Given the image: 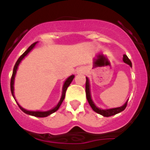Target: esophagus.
<instances>
[{"label": "esophagus", "instance_id": "1", "mask_svg": "<svg viewBox=\"0 0 150 150\" xmlns=\"http://www.w3.org/2000/svg\"><path fill=\"white\" fill-rule=\"evenodd\" d=\"M83 70H79V71H78L77 72H78V73H83Z\"/></svg>", "mask_w": 150, "mask_h": 150}]
</instances>
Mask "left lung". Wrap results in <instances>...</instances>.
<instances>
[{"label":"left lung","mask_w":150,"mask_h":150,"mask_svg":"<svg viewBox=\"0 0 150 150\" xmlns=\"http://www.w3.org/2000/svg\"><path fill=\"white\" fill-rule=\"evenodd\" d=\"M123 62L125 63L128 64V65H130L131 67H132V62L130 61V59H128V56L126 55H123ZM86 78V98L88 100V104H90L91 107L92 108L95 112H96L97 113H98V114L102 115V116H106V117H109V116H113V115H116L119 112H122V111L124 110L127 107V103L128 101H126V103L122 106V107H116V108H112V109H109V110H101L98 107H97L94 104V102L92 101L91 98V94H90V88H89V82H88V79L87 77Z\"/></svg>","instance_id":"8db88e82"}]
</instances>
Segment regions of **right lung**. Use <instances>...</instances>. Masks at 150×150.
<instances>
[{"instance_id": "obj_1", "label": "right lung", "mask_w": 150, "mask_h": 150, "mask_svg": "<svg viewBox=\"0 0 150 150\" xmlns=\"http://www.w3.org/2000/svg\"><path fill=\"white\" fill-rule=\"evenodd\" d=\"M36 43H34L33 44H31L30 46H29L28 49V50H26V51L25 52H24V53L22 54L20 57H19V58H18V59L17 60L15 66H14V67H13V74H12L11 80H10V89H11V93H12V95H13V98H14V92H13L14 88H13V84H14V79H15V75H16V70H17V68H18V64H19V63L21 62V61H22V59L25 58V56H26V55L28 54L29 52H30V50L34 48V46L36 45ZM74 75H72V76H71L70 77H68L67 79H66V81L64 82V86H63V89H62V98H61L60 101L59 102V104H57L56 107H55V108H53L52 110H51L46 111V112H40V111H28V110H25L24 108H22V107H21V106L19 105V104H18V103L16 102L17 104H18V106L19 107V108H20V109L22 110L25 113H27V114L30 115V116H36V117H46V116H50V114L53 113V112H55V111H57L58 110H59V108L60 107L61 104H62V102H63L64 99V98H65V93H66V91H67V87L70 86V84H71V83L72 82L73 79H74Z\"/></svg>"}]
</instances>
